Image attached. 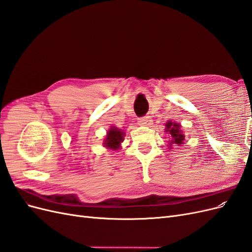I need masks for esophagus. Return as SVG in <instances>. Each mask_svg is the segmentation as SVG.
Listing matches in <instances>:
<instances>
[{"mask_svg": "<svg viewBox=\"0 0 252 252\" xmlns=\"http://www.w3.org/2000/svg\"><path fill=\"white\" fill-rule=\"evenodd\" d=\"M152 123V120L150 119V117H144L139 119L138 124L141 126H150Z\"/></svg>", "mask_w": 252, "mask_h": 252, "instance_id": "34e87169", "label": "esophagus"}]
</instances>
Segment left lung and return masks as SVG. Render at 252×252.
<instances>
[{
  "mask_svg": "<svg viewBox=\"0 0 252 252\" xmlns=\"http://www.w3.org/2000/svg\"><path fill=\"white\" fill-rule=\"evenodd\" d=\"M165 132L168 133V149H172L173 146H182L185 143V134L181 129V124L175 122L168 121L165 124Z\"/></svg>",
  "mask_w": 252,
  "mask_h": 252,
  "instance_id": "8db88e82",
  "label": "left lung"
}]
</instances>
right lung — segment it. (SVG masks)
Segmentation results:
<instances>
[{
    "label": "right lung",
    "mask_w": 252,
    "mask_h": 252,
    "mask_svg": "<svg viewBox=\"0 0 252 252\" xmlns=\"http://www.w3.org/2000/svg\"><path fill=\"white\" fill-rule=\"evenodd\" d=\"M124 130H121L118 127L110 126L104 138L103 146L109 150H119L121 148L122 142L124 141Z\"/></svg>",
    "instance_id": "1"
}]
</instances>
